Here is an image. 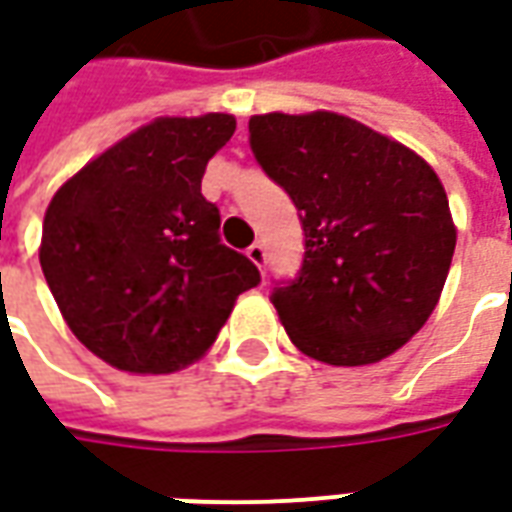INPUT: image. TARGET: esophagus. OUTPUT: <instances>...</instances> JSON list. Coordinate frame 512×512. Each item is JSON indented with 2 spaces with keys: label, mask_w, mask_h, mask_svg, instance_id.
<instances>
[{
  "label": "esophagus",
  "mask_w": 512,
  "mask_h": 512,
  "mask_svg": "<svg viewBox=\"0 0 512 512\" xmlns=\"http://www.w3.org/2000/svg\"><path fill=\"white\" fill-rule=\"evenodd\" d=\"M246 257H249V260H252V263H255V266L260 268L263 274H266V263H268L266 246H263V244H252V246H249V249H246Z\"/></svg>",
  "instance_id": "obj_1"
}]
</instances>
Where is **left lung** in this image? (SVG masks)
I'll return each mask as SVG.
<instances>
[{
	"mask_svg": "<svg viewBox=\"0 0 512 512\" xmlns=\"http://www.w3.org/2000/svg\"><path fill=\"white\" fill-rule=\"evenodd\" d=\"M249 147L304 230L299 274L271 293L293 345L337 367L395 354L439 304L455 252L439 175L334 112L255 115Z\"/></svg>",
	"mask_w": 512,
	"mask_h": 512,
	"instance_id": "obj_1",
	"label": "left lung"
}]
</instances>
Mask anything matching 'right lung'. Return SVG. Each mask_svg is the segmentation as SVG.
<instances>
[{
	"mask_svg": "<svg viewBox=\"0 0 512 512\" xmlns=\"http://www.w3.org/2000/svg\"><path fill=\"white\" fill-rule=\"evenodd\" d=\"M233 131V115L158 117L49 202L43 277L71 332L117 370L172 373L200 359L260 282L222 244L219 208L200 189Z\"/></svg>",
	"mask_w": 512,
	"mask_h": 512,
	"instance_id": "obj_1",
	"label": "right lung"
}]
</instances>
